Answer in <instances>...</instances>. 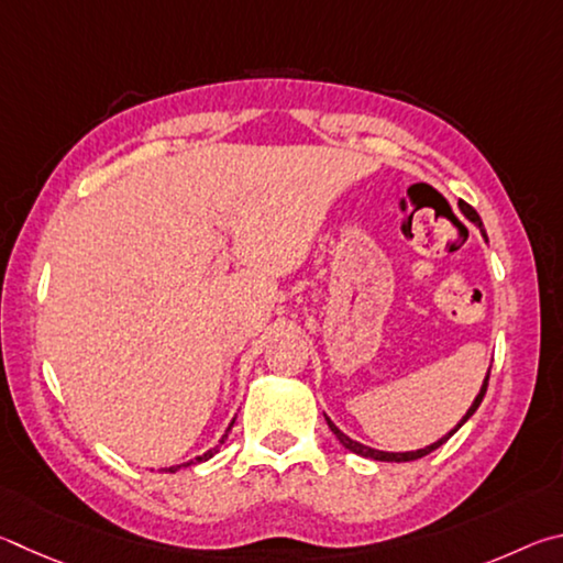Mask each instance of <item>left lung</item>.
<instances>
[{
    "label": "left lung",
    "mask_w": 563,
    "mask_h": 563,
    "mask_svg": "<svg viewBox=\"0 0 563 563\" xmlns=\"http://www.w3.org/2000/svg\"><path fill=\"white\" fill-rule=\"evenodd\" d=\"M460 210H462V214L467 217V220L477 227V230L482 232V236H485V242H487V234H485V230H482V220H479V214L472 210V207L467 205V202H460ZM492 368V366H489ZM487 380H489V371H487V376H485V380H482V388H479V393L475 396V400H472V406L467 408V412L465 416H462V420L457 422L455 428H452L448 435H442L440 440H435L432 442V445H426V448H420V450H408V452H386V450H376V448H368V445H363V442H358V440H353V438H349L346 432L343 430H339L336 426H333V420L331 418H327V422H329V428H331V432L333 435L339 438V442L346 450H351V452H356V455H361V457H368V460H378V462H410V460H418V457H426V455H430L432 450H438L440 445H445V442L455 435V432L465 426V422L475 416V410L479 408V402H482V398H485V393H487Z\"/></svg>",
    "instance_id": "obj_1"
}]
</instances>
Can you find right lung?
Wrapping results in <instances>:
<instances>
[{"mask_svg": "<svg viewBox=\"0 0 563 563\" xmlns=\"http://www.w3.org/2000/svg\"><path fill=\"white\" fill-rule=\"evenodd\" d=\"M234 420H236V418H232V422H230V428H227V430H224V435L220 438V442H217V445H214L212 450H207V452H205V455H197L195 460H187V462H183V465L163 467V472H177V470H183V467H190V465H195V462H205V460H210V457L214 455V452H220V448L224 445V440H227V435H230V430H232V426H234Z\"/></svg>", "mask_w": 563, "mask_h": 563, "instance_id": "obj_1", "label": "right lung"}]
</instances>
